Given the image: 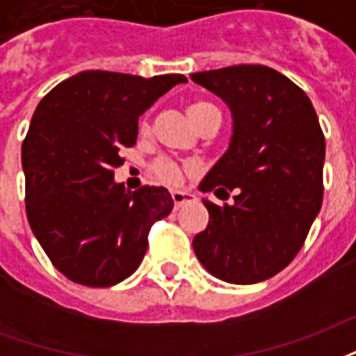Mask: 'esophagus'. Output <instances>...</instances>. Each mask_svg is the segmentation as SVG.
Returning <instances> with one entry per match:
<instances>
[{"label":"esophagus","instance_id":"1","mask_svg":"<svg viewBox=\"0 0 356 356\" xmlns=\"http://www.w3.org/2000/svg\"><path fill=\"white\" fill-rule=\"evenodd\" d=\"M171 198H173V204H175L177 208H181V206H185V204L194 200V194L183 193V191H173V193H171Z\"/></svg>","mask_w":356,"mask_h":356}]
</instances>
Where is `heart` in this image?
Wrapping results in <instances>:
<instances>
[{
    "mask_svg": "<svg viewBox=\"0 0 356 356\" xmlns=\"http://www.w3.org/2000/svg\"><path fill=\"white\" fill-rule=\"evenodd\" d=\"M186 114L191 118V122L194 124V127L198 129L206 118L211 116V114H219V110H217L211 102L196 101L186 108ZM139 131L140 135H148V133H150V122H148L147 118L140 120ZM152 171H154V175L160 179L162 183H165V185L170 186H175L181 183L185 168H181V165H179L177 162H173V160H158V162L152 165Z\"/></svg>",
    "mask_w": 356,
    "mask_h": 356,
    "instance_id": "obj_1",
    "label": "heart"
}]
</instances>
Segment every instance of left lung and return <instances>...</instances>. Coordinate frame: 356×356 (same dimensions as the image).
<instances>
[{"mask_svg":"<svg viewBox=\"0 0 356 356\" xmlns=\"http://www.w3.org/2000/svg\"><path fill=\"white\" fill-rule=\"evenodd\" d=\"M191 80L232 112L229 150L200 191L236 193L231 206L204 200L209 221L194 236V254L225 282H261L290 265L321 211L324 133L305 91L268 66H227Z\"/></svg>","mask_w":356,"mask_h":356,"instance_id":"1","label":"left lung"}]
</instances>
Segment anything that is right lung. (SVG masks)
<instances>
[{"label": "right lung", "mask_w": 356, "mask_h": 356, "mask_svg": "<svg viewBox=\"0 0 356 356\" xmlns=\"http://www.w3.org/2000/svg\"><path fill=\"white\" fill-rule=\"evenodd\" d=\"M181 74L140 78L86 70L60 81L35 108L22 143L26 216L51 263L72 282L106 288L133 275L154 221L170 216L163 186L129 193L114 181L139 116Z\"/></svg>", "instance_id": "obj_1"}]
</instances>
